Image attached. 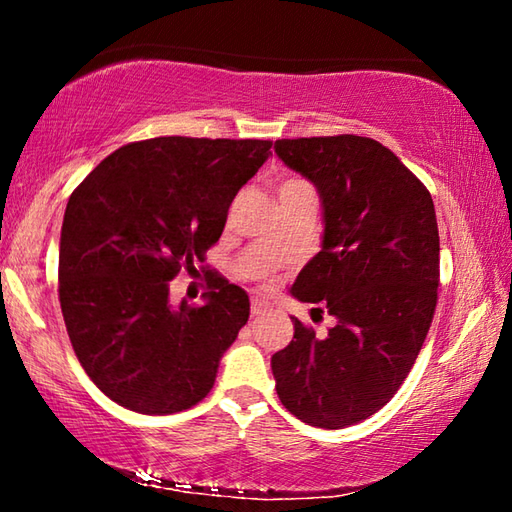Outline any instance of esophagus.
<instances>
[{
  "label": "esophagus",
  "instance_id": "obj_1",
  "mask_svg": "<svg viewBox=\"0 0 512 512\" xmlns=\"http://www.w3.org/2000/svg\"><path fill=\"white\" fill-rule=\"evenodd\" d=\"M268 309H271V302H268V300L257 298V296L250 300V314H253V316H262L264 311H268Z\"/></svg>",
  "mask_w": 512,
  "mask_h": 512
}]
</instances>
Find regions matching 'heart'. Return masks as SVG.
I'll return each mask as SVG.
<instances>
[{"label":"heart","instance_id":"heart-1","mask_svg":"<svg viewBox=\"0 0 512 512\" xmlns=\"http://www.w3.org/2000/svg\"><path fill=\"white\" fill-rule=\"evenodd\" d=\"M293 185H302V180H287V183L282 185V189H289V187H293ZM280 189V192H282Z\"/></svg>","mask_w":512,"mask_h":512}]
</instances>
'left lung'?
<instances>
[{"label":"left lung","mask_w":512,"mask_h":512,"mask_svg":"<svg viewBox=\"0 0 512 512\" xmlns=\"http://www.w3.org/2000/svg\"><path fill=\"white\" fill-rule=\"evenodd\" d=\"M275 153L316 185L323 248L291 293L336 318L325 339L293 318L271 359L284 409L320 429L370 418L404 384L438 302L440 239L429 189L377 140H277Z\"/></svg>","instance_id":"8db88e82"}]
</instances>
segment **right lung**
<instances>
[{
    "mask_svg": "<svg viewBox=\"0 0 512 512\" xmlns=\"http://www.w3.org/2000/svg\"><path fill=\"white\" fill-rule=\"evenodd\" d=\"M268 140L153 137L110 153L67 201L58 298L83 370L124 409L167 415L212 391L248 323V293L207 271L205 305H169V282L219 241Z\"/></svg>",
    "mask_w": 512,
    "mask_h": 512,
    "instance_id": "1",
    "label": "right lung"
}]
</instances>
